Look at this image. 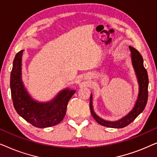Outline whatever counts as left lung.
Returning a JSON list of instances; mask_svg holds the SVG:
<instances>
[{
    "label": "left lung",
    "mask_w": 157,
    "mask_h": 157,
    "mask_svg": "<svg viewBox=\"0 0 157 157\" xmlns=\"http://www.w3.org/2000/svg\"><path fill=\"white\" fill-rule=\"evenodd\" d=\"M129 50L131 51V59H132V63L134 67L135 74H136L137 81L139 83V94L137 97L136 101L132 110L126 115L125 117L121 118V119L117 121H107L101 119L98 117L96 113L94 112L93 108V104H92V98L93 96L91 94L90 97V110L91 113L94 119L98 122L101 125L106 126L109 128H124L128 124L132 123L140 113L142 112L144 109L147 103L148 99V86H149V78H148V74L147 70L144 66V60L143 58L136 49L129 46Z\"/></svg>",
    "instance_id": "obj_1"
}]
</instances>
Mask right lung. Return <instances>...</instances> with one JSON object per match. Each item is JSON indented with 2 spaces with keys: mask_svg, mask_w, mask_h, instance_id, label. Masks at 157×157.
<instances>
[{
  "mask_svg": "<svg viewBox=\"0 0 157 157\" xmlns=\"http://www.w3.org/2000/svg\"><path fill=\"white\" fill-rule=\"evenodd\" d=\"M23 50L16 53L10 74V91L14 108L25 121L38 128H46L59 124L66 115L68 103L75 94L74 89H64L53 99L40 102L32 98L22 81Z\"/></svg>",
  "mask_w": 157,
  "mask_h": 157,
  "instance_id": "add662e5",
  "label": "right lung"
}]
</instances>
